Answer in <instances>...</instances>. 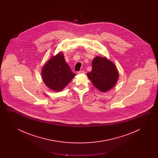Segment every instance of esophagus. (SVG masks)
I'll use <instances>...</instances> for the list:
<instances>
[{"instance_id": "1", "label": "esophagus", "mask_w": 158, "mask_h": 158, "mask_svg": "<svg viewBox=\"0 0 158 158\" xmlns=\"http://www.w3.org/2000/svg\"><path fill=\"white\" fill-rule=\"evenodd\" d=\"M77 73L78 74H83V73H85V72L83 70H81V71L77 72Z\"/></svg>"}]
</instances>
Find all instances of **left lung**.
Listing matches in <instances>:
<instances>
[{
    "mask_svg": "<svg viewBox=\"0 0 158 158\" xmlns=\"http://www.w3.org/2000/svg\"><path fill=\"white\" fill-rule=\"evenodd\" d=\"M92 71L87 73V76L93 85L102 92L111 90L119 77L114 63L106 57L97 56L92 60Z\"/></svg>",
    "mask_w": 158,
    "mask_h": 158,
    "instance_id": "obj_1",
    "label": "left lung"
}]
</instances>
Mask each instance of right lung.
<instances>
[{"instance_id":"right-lung-1","label":"right lung","mask_w":158,"mask_h":158,"mask_svg":"<svg viewBox=\"0 0 158 158\" xmlns=\"http://www.w3.org/2000/svg\"><path fill=\"white\" fill-rule=\"evenodd\" d=\"M41 73L45 85L56 92L63 90L76 75L66 62L61 52L51 57L43 66Z\"/></svg>"}]
</instances>
